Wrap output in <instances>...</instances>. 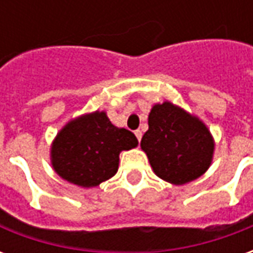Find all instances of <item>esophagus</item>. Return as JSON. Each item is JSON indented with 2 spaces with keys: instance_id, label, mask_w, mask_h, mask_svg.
Segmentation results:
<instances>
[{
  "instance_id": "obj_1",
  "label": "esophagus",
  "mask_w": 253,
  "mask_h": 253,
  "mask_svg": "<svg viewBox=\"0 0 253 253\" xmlns=\"http://www.w3.org/2000/svg\"><path fill=\"white\" fill-rule=\"evenodd\" d=\"M134 134H135V137H137L138 142H141V138H142V131H141V130H137V131L134 132Z\"/></svg>"
}]
</instances>
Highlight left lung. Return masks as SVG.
Listing matches in <instances>:
<instances>
[{
	"instance_id": "8db88e82",
	"label": "left lung",
	"mask_w": 253,
	"mask_h": 253,
	"mask_svg": "<svg viewBox=\"0 0 253 253\" xmlns=\"http://www.w3.org/2000/svg\"><path fill=\"white\" fill-rule=\"evenodd\" d=\"M141 148L154 173L172 184H186L207 170L214 141L207 127L169 101L156 104L149 114V130Z\"/></svg>"
}]
</instances>
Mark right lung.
<instances>
[{"label": "right lung", "instance_id": "add662e5", "mask_svg": "<svg viewBox=\"0 0 253 253\" xmlns=\"http://www.w3.org/2000/svg\"><path fill=\"white\" fill-rule=\"evenodd\" d=\"M137 145L131 131L118 128L105 112L96 111L69 122L59 131L51 148L52 167L73 184L99 186L116 173L122 150Z\"/></svg>", "mask_w": 253, "mask_h": 253}]
</instances>
